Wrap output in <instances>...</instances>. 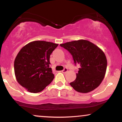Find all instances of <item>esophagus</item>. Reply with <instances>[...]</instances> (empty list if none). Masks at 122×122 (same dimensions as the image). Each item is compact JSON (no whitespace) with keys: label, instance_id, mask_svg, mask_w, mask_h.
Here are the masks:
<instances>
[{"label":"esophagus","instance_id":"esophagus-1","mask_svg":"<svg viewBox=\"0 0 122 122\" xmlns=\"http://www.w3.org/2000/svg\"><path fill=\"white\" fill-rule=\"evenodd\" d=\"M67 71H68V69H67V68H64V69H63V71H61V72H62L63 73H66Z\"/></svg>","mask_w":122,"mask_h":122}]
</instances>
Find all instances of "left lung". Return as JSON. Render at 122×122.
Wrapping results in <instances>:
<instances>
[{
    "label": "left lung",
    "mask_w": 122,
    "mask_h": 122,
    "mask_svg": "<svg viewBox=\"0 0 122 122\" xmlns=\"http://www.w3.org/2000/svg\"><path fill=\"white\" fill-rule=\"evenodd\" d=\"M72 56L75 65L79 64L76 78L70 85L80 93H88L97 88L104 79L107 61L103 51L86 40L61 44Z\"/></svg>",
    "instance_id": "1"
}]
</instances>
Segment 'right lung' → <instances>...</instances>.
Masks as SVG:
<instances>
[{
  "instance_id": "add662e5",
  "label": "right lung",
  "mask_w": 122,
  "mask_h": 122,
  "mask_svg": "<svg viewBox=\"0 0 122 122\" xmlns=\"http://www.w3.org/2000/svg\"><path fill=\"white\" fill-rule=\"evenodd\" d=\"M58 44L34 41L21 48L14 61V72L19 84L31 93H39L54 78L49 59Z\"/></svg>"
}]
</instances>
